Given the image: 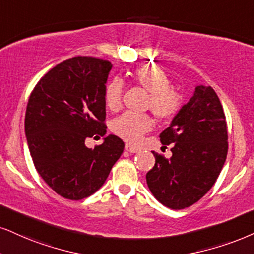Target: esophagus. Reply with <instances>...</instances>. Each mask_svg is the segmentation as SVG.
Wrapping results in <instances>:
<instances>
[{
    "mask_svg": "<svg viewBox=\"0 0 254 254\" xmlns=\"http://www.w3.org/2000/svg\"><path fill=\"white\" fill-rule=\"evenodd\" d=\"M125 149H126V151L129 152V153H136L137 151H139V148H137V147L129 145V143H126V146H125Z\"/></svg>",
    "mask_w": 254,
    "mask_h": 254,
    "instance_id": "1",
    "label": "esophagus"
}]
</instances>
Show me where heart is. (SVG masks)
Listing matches in <instances>:
<instances>
[{
  "mask_svg": "<svg viewBox=\"0 0 254 254\" xmlns=\"http://www.w3.org/2000/svg\"><path fill=\"white\" fill-rule=\"evenodd\" d=\"M134 82L149 92L147 108L152 111L156 119L167 121L178 114L183 105V96L171 88L168 75L155 64H141L130 74ZM124 84L118 79L108 82L103 93L107 108L118 111L121 107ZM153 122L149 115L126 112L112 121V130L128 142H136L143 134L152 129Z\"/></svg>",
  "mask_w": 254,
  "mask_h": 254,
  "instance_id": "1",
  "label": "heart"
}]
</instances>
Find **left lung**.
I'll use <instances>...</instances> for the list:
<instances>
[{"label":"left lung","mask_w":254,"mask_h":254,"mask_svg":"<svg viewBox=\"0 0 254 254\" xmlns=\"http://www.w3.org/2000/svg\"><path fill=\"white\" fill-rule=\"evenodd\" d=\"M226 119L212 87L198 86L190 101L160 134L172 145L171 159L153 152L155 165L146 174L147 185L162 205L190 207L211 190L227 156Z\"/></svg>","instance_id":"obj_1"}]
</instances>
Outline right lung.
<instances>
[{"instance_id":"add662e5","label":"right lung","mask_w":254,"mask_h":254,"mask_svg":"<svg viewBox=\"0 0 254 254\" xmlns=\"http://www.w3.org/2000/svg\"><path fill=\"white\" fill-rule=\"evenodd\" d=\"M108 60L75 56L47 73L28 100L24 130L29 152L46 184L59 195L81 200L105 184L125 143L109 134L88 148L86 141L107 132L106 82Z\"/></svg>"}]
</instances>
